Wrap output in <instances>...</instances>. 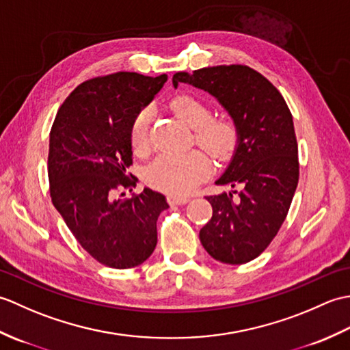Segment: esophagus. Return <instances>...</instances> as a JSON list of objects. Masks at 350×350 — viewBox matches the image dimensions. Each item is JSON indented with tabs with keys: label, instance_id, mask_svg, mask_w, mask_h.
<instances>
[{
	"label": "esophagus",
	"instance_id": "1",
	"mask_svg": "<svg viewBox=\"0 0 350 350\" xmlns=\"http://www.w3.org/2000/svg\"><path fill=\"white\" fill-rule=\"evenodd\" d=\"M167 202L171 206H182V204H187L189 202V198H187V197H177V196H168L167 197Z\"/></svg>",
	"mask_w": 350,
	"mask_h": 350
}]
</instances>
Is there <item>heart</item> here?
I'll use <instances>...</instances> for the list:
<instances>
[{"label": "heart", "mask_w": 350, "mask_h": 350, "mask_svg": "<svg viewBox=\"0 0 350 350\" xmlns=\"http://www.w3.org/2000/svg\"><path fill=\"white\" fill-rule=\"evenodd\" d=\"M176 116L196 131L200 146L222 159L232 153L237 139V131L233 122L219 118L211 120L212 109L206 102L191 94H182L171 102ZM152 123V109L146 108L135 117L132 124L131 143L133 152L144 154L148 150V131ZM211 171V161L202 152L182 154H159L146 171V182L150 187L183 196L194 189Z\"/></svg>", "instance_id": "1"}]
</instances>
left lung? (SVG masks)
Listing matches in <instances>:
<instances>
[{
	"label": "left lung",
	"mask_w": 350,
	"mask_h": 350,
	"mask_svg": "<svg viewBox=\"0 0 350 350\" xmlns=\"http://www.w3.org/2000/svg\"><path fill=\"white\" fill-rule=\"evenodd\" d=\"M180 83L213 96L237 131L232 159L215 180L232 189L206 197L213 213L200 241L221 263H248L277 236L298 187L292 114L277 88L248 66L177 72L173 87Z\"/></svg>",
	"instance_id": "obj_1"
}]
</instances>
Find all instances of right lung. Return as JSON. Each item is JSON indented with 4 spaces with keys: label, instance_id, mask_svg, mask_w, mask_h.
<instances>
[{
    "label": "right lung",
    "instance_id": "add662e5",
    "mask_svg": "<svg viewBox=\"0 0 350 350\" xmlns=\"http://www.w3.org/2000/svg\"><path fill=\"white\" fill-rule=\"evenodd\" d=\"M167 79L165 73L152 78L133 72L88 79L63 102L51 129L52 203L81 247L114 269L135 267L152 256L156 221L168 207L150 188L132 198L114 197L118 188L135 187V177H128L132 124Z\"/></svg>",
    "mask_w": 350,
    "mask_h": 350
}]
</instances>
